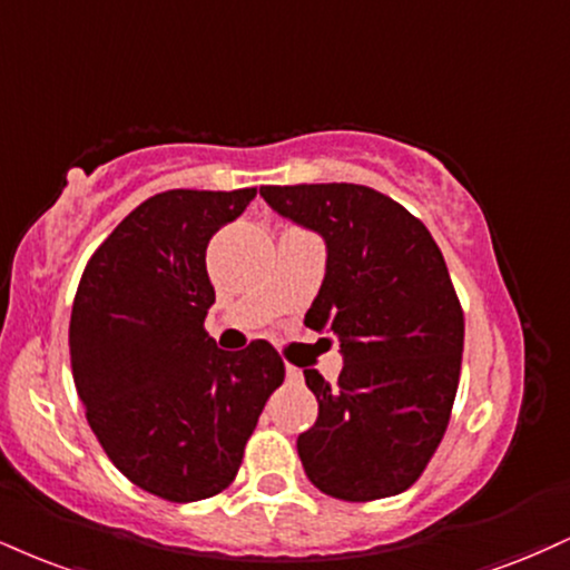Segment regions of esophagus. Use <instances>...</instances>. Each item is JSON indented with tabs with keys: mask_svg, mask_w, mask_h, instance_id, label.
<instances>
[{
	"mask_svg": "<svg viewBox=\"0 0 570 570\" xmlns=\"http://www.w3.org/2000/svg\"><path fill=\"white\" fill-rule=\"evenodd\" d=\"M286 380L289 382H303V372L297 366H286Z\"/></svg>",
	"mask_w": 570,
	"mask_h": 570,
	"instance_id": "1",
	"label": "esophagus"
}]
</instances>
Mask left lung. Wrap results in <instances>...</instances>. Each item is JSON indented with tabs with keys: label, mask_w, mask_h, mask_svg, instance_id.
Segmentation results:
<instances>
[{
	"label": "left lung",
	"mask_w": 570,
	"mask_h": 570,
	"mask_svg": "<svg viewBox=\"0 0 570 570\" xmlns=\"http://www.w3.org/2000/svg\"><path fill=\"white\" fill-rule=\"evenodd\" d=\"M259 194L326 242L305 326L337 334L345 366L337 385L305 368L318 401V420L297 438L307 478L342 502L395 497L441 445L459 387L464 313L441 249L422 219L366 185Z\"/></svg>",
	"instance_id": "8db88e82"
}]
</instances>
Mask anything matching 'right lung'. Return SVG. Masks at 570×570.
<instances>
[{
  "label": "right lung",
  "instance_id": "obj_1",
  "mask_svg": "<svg viewBox=\"0 0 570 570\" xmlns=\"http://www.w3.org/2000/svg\"><path fill=\"white\" fill-rule=\"evenodd\" d=\"M257 188L164 190L116 225L81 273L68 347L73 385L121 475L167 502H198L236 478L265 401L284 382L276 347L219 351L209 238Z\"/></svg>",
  "mask_w": 570,
  "mask_h": 570
}]
</instances>
